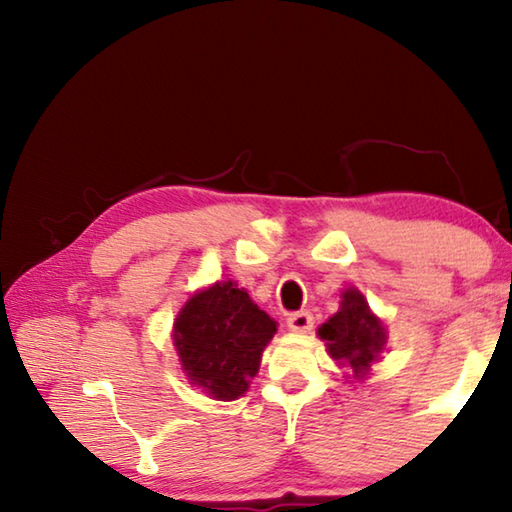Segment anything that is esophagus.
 <instances>
[{
  "mask_svg": "<svg viewBox=\"0 0 512 512\" xmlns=\"http://www.w3.org/2000/svg\"><path fill=\"white\" fill-rule=\"evenodd\" d=\"M287 325L291 332H309L311 325H314V318H311L309 311H293L287 318Z\"/></svg>",
  "mask_w": 512,
  "mask_h": 512,
  "instance_id": "esophagus-1",
  "label": "esophagus"
}]
</instances>
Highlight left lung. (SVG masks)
Here are the masks:
<instances>
[{
  "label": "left lung",
  "instance_id": "8db88e82",
  "mask_svg": "<svg viewBox=\"0 0 512 512\" xmlns=\"http://www.w3.org/2000/svg\"><path fill=\"white\" fill-rule=\"evenodd\" d=\"M320 339L327 341V350L336 361L350 363L352 370L361 375L377 359L384 348L386 334L379 320L370 314L368 302L359 291L348 289L343 293L341 311L318 329Z\"/></svg>",
  "mask_w": 512,
  "mask_h": 512
}]
</instances>
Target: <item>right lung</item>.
Returning a JSON list of instances; mask_svg holds the SVG:
<instances>
[{"label": "right lung", "instance_id": "1", "mask_svg": "<svg viewBox=\"0 0 512 512\" xmlns=\"http://www.w3.org/2000/svg\"><path fill=\"white\" fill-rule=\"evenodd\" d=\"M275 320L235 282H219L187 302L176 318V348L192 384L216 400H237L257 375Z\"/></svg>", "mask_w": 512, "mask_h": 512}]
</instances>
